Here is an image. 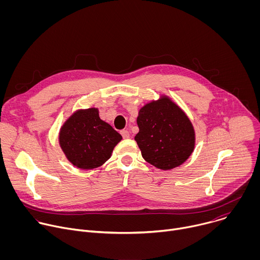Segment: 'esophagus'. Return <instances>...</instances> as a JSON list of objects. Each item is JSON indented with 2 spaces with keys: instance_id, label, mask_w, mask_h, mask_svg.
<instances>
[{
  "instance_id": "34e87169",
  "label": "esophagus",
  "mask_w": 260,
  "mask_h": 260,
  "mask_svg": "<svg viewBox=\"0 0 260 260\" xmlns=\"http://www.w3.org/2000/svg\"><path fill=\"white\" fill-rule=\"evenodd\" d=\"M120 134H121V136H122L123 139H128V138H129V132L126 131V129H122V131L120 132Z\"/></svg>"
}]
</instances>
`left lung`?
<instances>
[{
  "instance_id": "obj_1",
  "label": "left lung",
  "mask_w": 260,
  "mask_h": 260,
  "mask_svg": "<svg viewBox=\"0 0 260 260\" xmlns=\"http://www.w3.org/2000/svg\"><path fill=\"white\" fill-rule=\"evenodd\" d=\"M135 140L143 158L161 170H171L186 160L194 149V129L183 111L170 99L145 105L137 118Z\"/></svg>"
}]
</instances>
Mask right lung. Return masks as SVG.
Instances as JSON below:
<instances>
[{
	"instance_id": "1",
	"label": "right lung",
	"mask_w": 260,
	"mask_h": 260,
	"mask_svg": "<svg viewBox=\"0 0 260 260\" xmlns=\"http://www.w3.org/2000/svg\"><path fill=\"white\" fill-rule=\"evenodd\" d=\"M121 139L119 133L100 118L95 108L76 111L59 133V144L67 158L83 170L107 161Z\"/></svg>"
}]
</instances>
